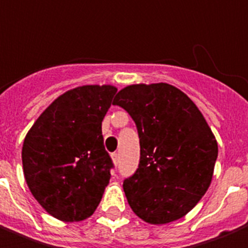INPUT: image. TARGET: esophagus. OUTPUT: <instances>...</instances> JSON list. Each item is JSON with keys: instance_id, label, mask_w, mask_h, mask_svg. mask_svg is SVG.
Returning <instances> with one entry per match:
<instances>
[{"instance_id": "34e87169", "label": "esophagus", "mask_w": 248, "mask_h": 248, "mask_svg": "<svg viewBox=\"0 0 248 248\" xmlns=\"http://www.w3.org/2000/svg\"><path fill=\"white\" fill-rule=\"evenodd\" d=\"M111 160H113V163H114L115 166L119 163V155L117 154V152H114V154H111Z\"/></svg>"}]
</instances>
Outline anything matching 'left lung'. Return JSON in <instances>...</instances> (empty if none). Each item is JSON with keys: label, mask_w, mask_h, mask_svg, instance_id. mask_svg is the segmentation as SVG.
Segmentation results:
<instances>
[{"label": "left lung", "mask_w": 248, "mask_h": 248, "mask_svg": "<svg viewBox=\"0 0 248 248\" xmlns=\"http://www.w3.org/2000/svg\"><path fill=\"white\" fill-rule=\"evenodd\" d=\"M137 124L140 160L124 181L130 208L151 225H164L197 205L210 186L218 144L193 101L167 82L133 84L117 93Z\"/></svg>", "instance_id": "1"}]
</instances>
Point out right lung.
Returning a JSON list of instances; mask_svg holds the SVG:
<instances>
[{"mask_svg": "<svg viewBox=\"0 0 248 248\" xmlns=\"http://www.w3.org/2000/svg\"><path fill=\"white\" fill-rule=\"evenodd\" d=\"M113 85H82L65 92L38 117L22 147L27 186L52 217H91L113 167L102 137V119L113 104Z\"/></svg>", "mask_w": 248, "mask_h": 248, "instance_id": "add662e5", "label": "right lung"}]
</instances>
